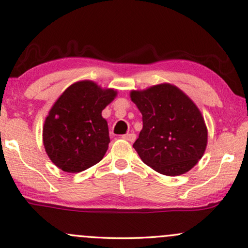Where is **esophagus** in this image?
I'll list each match as a JSON object with an SVG mask.
<instances>
[{"label":"esophagus","mask_w":248,"mask_h":248,"mask_svg":"<svg viewBox=\"0 0 248 248\" xmlns=\"http://www.w3.org/2000/svg\"><path fill=\"white\" fill-rule=\"evenodd\" d=\"M122 138H123L124 140H126V141H128V142H134L136 139V135L134 134V133H127V134L122 135Z\"/></svg>","instance_id":"esophagus-1"}]
</instances>
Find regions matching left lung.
Here are the masks:
<instances>
[{
	"label": "left lung",
	"instance_id": "obj_1",
	"mask_svg": "<svg viewBox=\"0 0 248 248\" xmlns=\"http://www.w3.org/2000/svg\"><path fill=\"white\" fill-rule=\"evenodd\" d=\"M142 113L143 128L133 148L143 162L164 175L188 172L202 159L207 127L191 99L170 84L131 93Z\"/></svg>",
	"mask_w": 248,
	"mask_h": 248
}]
</instances>
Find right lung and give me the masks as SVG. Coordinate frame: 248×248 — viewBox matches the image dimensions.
Masks as SVG:
<instances>
[{
    "label": "right lung",
    "instance_id": "add662e5",
    "mask_svg": "<svg viewBox=\"0 0 248 248\" xmlns=\"http://www.w3.org/2000/svg\"><path fill=\"white\" fill-rule=\"evenodd\" d=\"M116 96L84 80L69 86L50 109L44 126V145L50 160L64 172L77 173L95 166L110 142L102 110Z\"/></svg>",
    "mask_w": 248,
    "mask_h": 248
}]
</instances>
